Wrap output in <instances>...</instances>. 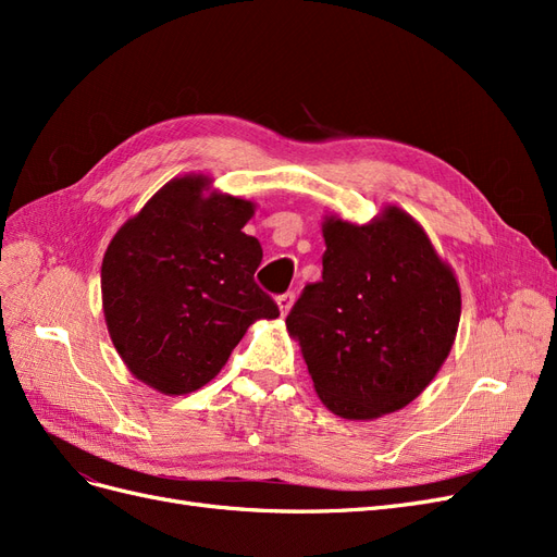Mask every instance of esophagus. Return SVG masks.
Segmentation results:
<instances>
[{
    "instance_id": "esophagus-1",
    "label": "esophagus",
    "mask_w": 557,
    "mask_h": 557,
    "mask_svg": "<svg viewBox=\"0 0 557 557\" xmlns=\"http://www.w3.org/2000/svg\"><path fill=\"white\" fill-rule=\"evenodd\" d=\"M293 301H295V293H283L276 297V305L281 315H288V311L293 309Z\"/></svg>"
}]
</instances>
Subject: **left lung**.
I'll list each match as a JSON object with an SVG mask.
<instances>
[{
	"label": "left lung",
	"instance_id": "left-lung-1",
	"mask_svg": "<svg viewBox=\"0 0 557 557\" xmlns=\"http://www.w3.org/2000/svg\"><path fill=\"white\" fill-rule=\"evenodd\" d=\"M323 278L285 318L325 407L374 420L407 407L440 372L460 323V285L399 207L356 225L327 215Z\"/></svg>",
	"mask_w": 557,
	"mask_h": 557
}]
</instances>
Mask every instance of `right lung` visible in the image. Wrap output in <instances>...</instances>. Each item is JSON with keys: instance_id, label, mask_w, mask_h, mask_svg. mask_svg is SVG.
I'll return each instance as SVG.
<instances>
[{"instance_id": "right-lung-1", "label": "right lung", "mask_w": 557, "mask_h": 557, "mask_svg": "<svg viewBox=\"0 0 557 557\" xmlns=\"http://www.w3.org/2000/svg\"><path fill=\"white\" fill-rule=\"evenodd\" d=\"M248 199L211 190V178H174L111 239L102 307L129 372L164 395L207 385L260 318L278 307L256 283L262 246L244 225Z\"/></svg>"}]
</instances>
